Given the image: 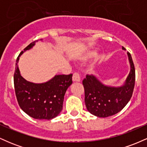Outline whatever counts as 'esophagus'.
Masks as SVG:
<instances>
[{"label": "esophagus", "mask_w": 147, "mask_h": 147, "mask_svg": "<svg viewBox=\"0 0 147 147\" xmlns=\"http://www.w3.org/2000/svg\"><path fill=\"white\" fill-rule=\"evenodd\" d=\"M72 81L73 82H79L81 81V78H80V76L78 73L75 72V73L73 74L72 75Z\"/></svg>", "instance_id": "esophagus-1"}]
</instances>
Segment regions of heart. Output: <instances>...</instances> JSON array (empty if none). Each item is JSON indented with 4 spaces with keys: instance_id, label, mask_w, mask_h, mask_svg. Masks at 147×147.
Here are the masks:
<instances>
[{
    "instance_id": "b5f03b06",
    "label": "heart",
    "mask_w": 147,
    "mask_h": 147,
    "mask_svg": "<svg viewBox=\"0 0 147 147\" xmlns=\"http://www.w3.org/2000/svg\"><path fill=\"white\" fill-rule=\"evenodd\" d=\"M96 55H97V52L95 50H92V51H89L84 54V55H83L80 57V59L82 61H86L92 58V57H95Z\"/></svg>"
}]
</instances>
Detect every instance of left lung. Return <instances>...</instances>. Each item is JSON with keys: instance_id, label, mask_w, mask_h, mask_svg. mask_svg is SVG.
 I'll return each instance as SVG.
<instances>
[{"instance_id": "obj_1", "label": "left lung", "mask_w": 147, "mask_h": 147, "mask_svg": "<svg viewBox=\"0 0 147 147\" xmlns=\"http://www.w3.org/2000/svg\"><path fill=\"white\" fill-rule=\"evenodd\" d=\"M122 50L126 49L122 47ZM127 55L131 70L121 86L104 85L92 75H87L83 80L86 106L93 115L99 117L113 115L122 111L131 99L134 89L136 72L131 54L127 52Z\"/></svg>"}]
</instances>
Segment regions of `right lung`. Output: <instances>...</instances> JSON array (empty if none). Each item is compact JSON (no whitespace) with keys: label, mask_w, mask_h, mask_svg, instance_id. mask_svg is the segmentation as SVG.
<instances>
[{"label":"right lung","mask_w":147,"mask_h":147,"mask_svg":"<svg viewBox=\"0 0 147 147\" xmlns=\"http://www.w3.org/2000/svg\"><path fill=\"white\" fill-rule=\"evenodd\" d=\"M38 41L28 45L17 57L14 75V88L18 104L25 113L34 119L49 120L56 117L62 111L64 95L72 83V75H56L41 84L32 83L23 78L18 66L19 57L23 52L32 48Z\"/></svg>","instance_id":"1"}]
</instances>
